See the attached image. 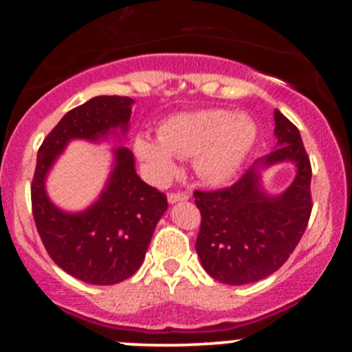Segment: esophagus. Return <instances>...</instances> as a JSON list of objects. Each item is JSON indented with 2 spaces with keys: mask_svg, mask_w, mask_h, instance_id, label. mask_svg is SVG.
<instances>
[{
  "mask_svg": "<svg viewBox=\"0 0 352 352\" xmlns=\"http://www.w3.org/2000/svg\"><path fill=\"white\" fill-rule=\"evenodd\" d=\"M167 200H168V204L173 205V204H177V201L188 200V195H187V193H180V192L179 193H168Z\"/></svg>",
  "mask_w": 352,
  "mask_h": 352,
  "instance_id": "34e87169",
  "label": "esophagus"
}]
</instances>
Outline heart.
I'll return each instance as SVG.
<instances>
[{
    "mask_svg": "<svg viewBox=\"0 0 352 352\" xmlns=\"http://www.w3.org/2000/svg\"><path fill=\"white\" fill-rule=\"evenodd\" d=\"M256 142L252 117L223 109L185 112L164 120L159 139L139 134L134 152L148 180L167 184L179 172V159H192L195 175L208 185L227 184L240 172Z\"/></svg>",
    "mask_w": 352,
    "mask_h": 352,
    "instance_id": "b5f03b06",
    "label": "heart"
}]
</instances>
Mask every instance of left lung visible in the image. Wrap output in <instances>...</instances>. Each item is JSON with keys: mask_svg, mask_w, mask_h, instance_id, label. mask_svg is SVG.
Listing matches in <instances>:
<instances>
[{"mask_svg": "<svg viewBox=\"0 0 352 352\" xmlns=\"http://www.w3.org/2000/svg\"><path fill=\"white\" fill-rule=\"evenodd\" d=\"M276 145L230 188L193 193L201 213L195 250L213 280L240 286L281 268L300 243L311 215V165L300 131L274 109ZM293 163L295 179L283 192L270 194L263 173Z\"/></svg>", "mask_w": 352, "mask_h": 352, "instance_id": "8db88e82", "label": "left lung"}]
</instances>
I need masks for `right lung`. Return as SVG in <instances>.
<instances>
[{
  "label": "right lung",
  "mask_w": 352,
  "mask_h": 352,
  "mask_svg": "<svg viewBox=\"0 0 352 352\" xmlns=\"http://www.w3.org/2000/svg\"><path fill=\"white\" fill-rule=\"evenodd\" d=\"M134 99L98 96L67 112L38 152L31 201L44 248L54 263L89 285H116L142 265L153 230L167 212V197L140 180L134 153L124 145L111 148L112 162L99 197L78 212L58 207L46 180L72 140L91 144L127 137Z\"/></svg>",
  "instance_id": "add662e5"
}]
</instances>
